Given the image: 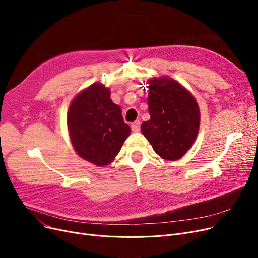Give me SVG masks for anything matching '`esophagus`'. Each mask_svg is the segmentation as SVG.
Here are the masks:
<instances>
[{"label": "esophagus", "instance_id": "34e87169", "mask_svg": "<svg viewBox=\"0 0 258 258\" xmlns=\"http://www.w3.org/2000/svg\"><path fill=\"white\" fill-rule=\"evenodd\" d=\"M140 125H141V122H140L139 120L133 122L132 125H131L132 131H133V132H135V133H138V132L140 131Z\"/></svg>", "mask_w": 258, "mask_h": 258}]
</instances>
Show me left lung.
Masks as SVG:
<instances>
[{"label":"left lung","mask_w":258,"mask_h":258,"mask_svg":"<svg viewBox=\"0 0 258 258\" xmlns=\"http://www.w3.org/2000/svg\"><path fill=\"white\" fill-rule=\"evenodd\" d=\"M147 84L151 119L143 122L141 132L162 159L179 160L198 136V102L190 92L170 77H153Z\"/></svg>","instance_id":"left-lung-1"}]
</instances>
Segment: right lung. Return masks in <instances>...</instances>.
Returning <instances> with one entry per match:
<instances>
[{"instance_id": "1", "label": "right lung", "mask_w": 258, "mask_h": 258, "mask_svg": "<svg viewBox=\"0 0 258 258\" xmlns=\"http://www.w3.org/2000/svg\"><path fill=\"white\" fill-rule=\"evenodd\" d=\"M67 125L75 153L98 167L108 165L130 136L121 108L111 99V91L95 83L79 92L70 103Z\"/></svg>"}]
</instances>
